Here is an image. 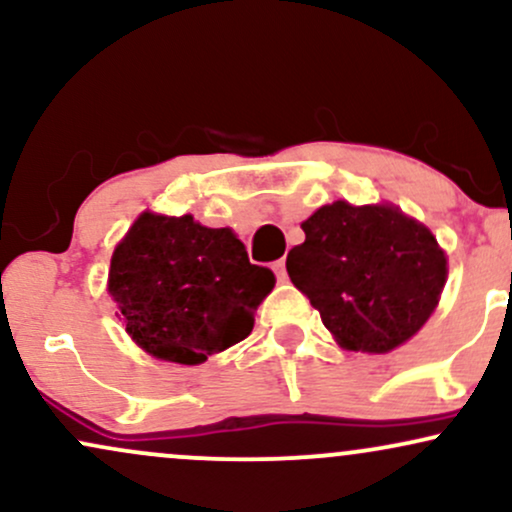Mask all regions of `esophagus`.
<instances>
[{"instance_id":"obj_1","label":"esophagus","mask_w":512,"mask_h":512,"mask_svg":"<svg viewBox=\"0 0 512 512\" xmlns=\"http://www.w3.org/2000/svg\"><path fill=\"white\" fill-rule=\"evenodd\" d=\"M272 269H274L276 279L286 281V260H284V257H281V260H276V262L272 264Z\"/></svg>"}]
</instances>
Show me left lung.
<instances>
[{
    "label": "left lung",
    "instance_id": "obj_1",
    "mask_svg": "<svg viewBox=\"0 0 512 512\" xmlns=\"http://www.w3.org/2000/svg\"><path fill=\"white\" fill-rule=\"evenodd\" d=\"M301 228L286 272L344 349L387 354L424 327L448 276L426 226L395 207L334 202Z\"/></svg>",
    "mask_w": 512,
    "mask_h": 512
}]
</instances>
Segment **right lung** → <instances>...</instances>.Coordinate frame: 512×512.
Masks as SVG:
<instances>
[{"instance_id": "right-lung-1", "label": "right lung", "mask_w": 512, "mask_h": 512, "mask_svg": "<svg viewBox=\"0 0 512 512\" xmlns=\"http://www.w3.org/2000/svg\"><path fill=\"white\" fill-rule=\"evenodd\" d=\"M274 274L228 228L146 214L110 260L108 291L129 337L163 361L195 363L243 342Z\"/></svg>"}]
</instances>
